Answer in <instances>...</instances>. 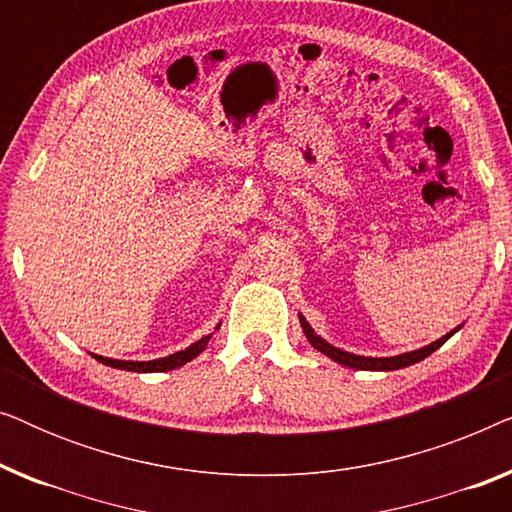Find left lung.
I'll use <instances>...</instances> for the list:
<instances>
[{
    "mask_svg": "<svg viewBox=\"0 0 512 512\" xmlns=\"http://www.w3.org/2000/svg\"><path fill=\"white\" fill-rule=\"evenodd\" d=\"M300 326H303V331L307 335V340H310V345L314 349H319L321 354H326L328 359L338 361L342 363V366L347 368H354V370H398V368H405V366H412V363L422 361L426 359V356L436 352L438 347H443L447 340L452 338L454 333L459 331L461 326L454 328V331H450L447 335H443V338L431 342V345H426L422 349H415V352H405V354H398V356H380V359H373V356H359V354H349V352H342V349L328 345V342L324 338H319L317 333L312 331V326L307 324L303 314H300Z\"/></svg>",
    "mask_w": 512,
    "mask_h": 512,
    "instance_id": "left-lung-1",
    "label": "left lung"
}]
</instances>
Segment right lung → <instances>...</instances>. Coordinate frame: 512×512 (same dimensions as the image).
Returning a JSON list of instances; mask_svg holds the SVG:
<instances>
[{
    "instance_id": "obj_1",
    "label": "right lung",
    "mask_w": 512,
    "mask_h": 512,
    "mask_svg": "<svg viewBox=\"0 0 512 512\" xmlns=\"http://www.w3.org/2000/svg\"><path fill=\"white\" fill-rule=\"evenodd\" d=\"M209 338H212V335H205V338L193 342L191 347L181 349V352H177V354L165 356V359H153V361H118V359H107V356H97V354H93V356L100 363H104V366H111L118 370H135V373H165V370H174V368L184 366V363H188V361H193L195 356H198L202 349L207 347Z\"/></svg>"
}]
</instances>
